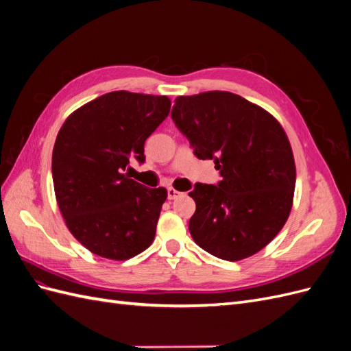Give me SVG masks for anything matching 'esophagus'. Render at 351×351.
<instances>
[{"instance_id": "obj_1", "label": "esophagus", "mask_w": 351, "mask_h": 351, "mask_svg": "<svg viewBox=\"0 0 351 351\" xmlns=\"http://www.w3.org/2000/svg\"><path fill=\"white\" fill-rule=\"evenodd\" d=\"M180 195H182V193H180L178 190H176L174 187H168V199H176Z\"/></svg>"}]
</instances>
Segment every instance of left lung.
I'll return each instance as SVG.
<instances>
[{"instance_id": "1", "label": "left lung", "mask_w": 351, "mask_h": 351, "mask_svg": "<svg viewBox=\"0 0 351 351\" xmlns=\"http://www.w3.org/2000/svg\"><path fill=\"white\" fill-rule=\"evenodd\" d=\"M199 159H214L222 180L196 183L189 230L197 246L237 262L262 250L290 215L295 164L281 124L240 95L210 90L178 97L171 111Z\"/></svg>"}]
</instances>
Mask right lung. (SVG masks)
Instances as JSON below:
<instances>
[{"mask_svg":"<svg viewBox=\"0 0 351 351\" xmlns=\"http://www.w3.org/2000/svg\"><path fill=\"white\" fill-rule=\"evenodd\" d=\"M171 101L115 90L71 112L52 151L57 204L70 232L92 253L125 261L151 246L164 187L147 189L124 171L145 161V141L161 124Z\"/></svg>","mask_w":351,"mask_h":351,"instance_id":"add662e5","label":"right lung"}]
</instances>
